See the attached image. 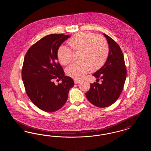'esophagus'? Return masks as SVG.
<instances>
[{"label": "esophagus", "mask_w": 151, "mask_h": 151, "mask_svg": "<svg viewBox=\"0 0 151 151\" xmlns=\"http://www.w3.org/2000/svg\"><path fill=\"white\" fill-rule=\"evenodd\" d=\"M74 82L76 84H79V83L80 82V80L76 79H74Z\"/></svg>", "instance_id": "34e87169"}]
</instances>
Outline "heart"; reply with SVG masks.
Returning <instances> with one entry per match:
<instances>
[{
	"label": "heart",
	"mask_w": 151,
	"mask_h": 151,
	"mask_svg": "<svg viewBox=\"0 0 151 151\" xmlns=\"http://www.w3.org/2000/svg\"><path fill=\"white\" fill-rule=\"evenodd\" d=\"M75 51H80V61L74 62L67 67V74L75 79H81L90 71L97 70L104 65L108 59L109 47L106 38L91 32L75 35L68 41ZM57 57L62 64L67 65L73 60L71 49L62 45L57 51Z\"/></svg>",
	"instance_id": "1"
}]
</instances>
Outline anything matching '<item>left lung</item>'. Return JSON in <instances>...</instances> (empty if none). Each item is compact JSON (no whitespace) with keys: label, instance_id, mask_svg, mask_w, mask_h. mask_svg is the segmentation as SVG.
Wrapping results in <instances>:
<instances>
[{"label":"left lung","instance_id":"left-lung-1","mask_svg":"<svg viewBox=\"0 0 151 151\" xmlns=\"http://www.w3.org/2000/svg\"><path fill=\"white\" fill-rule=\"evenodd\" d=\"M103 35L109 44V56L105 65L93 74L97 80L101 79V83L91 84L89 91L86 93L88 101L99 108L109 106L117 100L122 93L127 74L119 46L111 37Z\"/></svg>","mask_w":151,"mask_h":151}]
</instances>
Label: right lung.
Wrapping results in <instances>:
<instances>
[{"label": "right lung", "instance_id": "1", "mask_svg": "<svg viewBox=\"0 0 151 151\" xmlns=\"http://www.w3.org/2000/svg\"><path fill=\"white\" fill-rule=\"evenodd\" d=\"M70 37L45 36L29 48L24 58L22 75L26 93L36 106L45 111L54 112L62 108L74 86L73 80L65 76L58 62V49ZM55 79H62V83L56 85Z\"/></svg>", "mask_w": 151, "mask_h": 151}]
</instances>
